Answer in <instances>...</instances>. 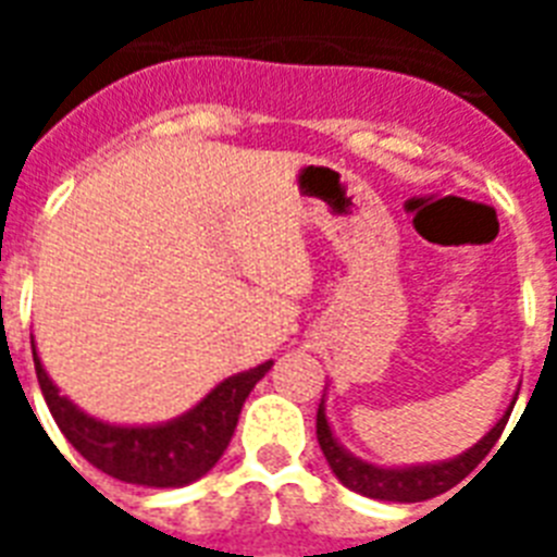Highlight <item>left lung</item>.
<instances>
[{
	"label": "left lung",
	"mask_w": 557,
	"mask_h": 557,
	"mask_svg": "<svg viewBox=\"0 0 557 557\" xmlns=\"http://www.w3.org/2000/svg\"><path fill=\"white\" fill-rule=\"evenodd\" d=\"M511 407H515V401H511L500 422L494 424L492 431L485 433L474 448H468L466 454H459L457 459L433 462V466L379 468L364 462V459L352 457V454L341 448L338 440L332 436V428L330 422H326V413H323V401L321 407H318V442H321V450L323 457H326V462H330L332 474L338 476L341 483L347 485V488H352V492L372 497V500L422 503L431 500V497H440V494H445L457 483H462V480L488 457V450L494 448V442L500 440L503 428L509 422Z\"/></svg>",
	"instance_id": "8db88e82"
}]
</instances>
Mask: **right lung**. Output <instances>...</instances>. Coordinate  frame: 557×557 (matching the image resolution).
<instances>
[{"label":"right lung","mask_w":557,"mask_h":557,"mask_svg":"<svg viewBox=\"0 0 557 557\" xmlns=\"http://www.w3.org/2000/svg\"><path fill=\"white\" fill-rule=\"evenodd\" d=\"M34 367L57 428L83 459H89L103 474L124 483L178 488L208 474L225 454L245 398L253 384L271 370V361L248 372H236L210 389L185 416L152 428H121V424L91 419L69 398L60 396L54 381L48 379V372L39 364L37 349H34Z\"/></svg>","instance_id":"obj_1"}]
</instances>
